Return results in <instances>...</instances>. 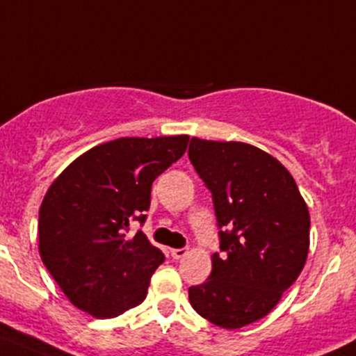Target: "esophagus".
Here are the masks:
<instances>
[{
	"mask_svg": "<svg viewBox=\"0 0 356 356\" xmlns=\"http://www.w3.org/2000/svg\"><path fill=\"white\" fill-rule=\"evenodd\" d=\"M188 248H172L170 250V254H172V257L174 259H182V257H186V255H188Z\"/></svg>",
	"mask_w": 356,
	"mask_h": 356,
	"instance_id": "esophagus-1",
	"label": "esophagus"
}]
</instances>
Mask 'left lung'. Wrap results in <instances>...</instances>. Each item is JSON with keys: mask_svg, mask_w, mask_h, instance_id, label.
<instances>
[{"mask_svg": "<svg viewBox=\"0 0 356 356\" xmlns=\"http://www.w3.org/2000/svg\"><path fill=\"white\" fill-rule=\"evenodd\" d=\"M189 161L219 226L212 273L189 287L198 315L222 329L266 316L298 280L309 248V212L287 168L259 147L193 137Z\"/></svg>", "mask_w": 356, "mask_h": 356, "instance_id": "obj_1", "label": "left lung"}]
</instances>
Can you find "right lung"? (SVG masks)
<instances>
[{
  "label": "right lung",
  "mask_w": 356,
  "mask_h": 356,
  "mask_svg": "<svg viewBox=\"0 0 356 356\" xmlns=\"http://www.w3.org/2000/svg\"><path fill=\"white\" fill-rule=\"evenodd\" d=\"M188 136L122 137L92 147L54 181L40 207V254L69 301L115 318L146 299L165 261L143 231L151 186L184 154Z\"/></svg>",
  "instance_id": "right-lung-1"
}]
</instances>
